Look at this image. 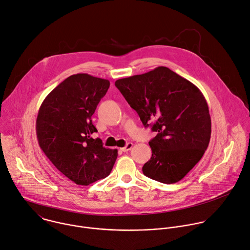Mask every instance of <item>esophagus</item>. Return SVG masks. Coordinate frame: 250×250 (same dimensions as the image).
<instances>
[{
	"label": "esophagus",
	"mask_w": 250,
	"mask_h": 250,
	"mask_svg": "<svg viewBox=\"0 0 250 250\" xmlns=\"http://www.w3.org/2000/svg\"><path fill=\"white\" fill-rule=\"evenodd\" d=\"M132 146H133V145H132V142H128V144H126V146H125V147L121 148V150H122V151H124V152H126V151L130 150V149L132 148Z\"/></svg>",
	"instance_id": "1"
}]
</instances>
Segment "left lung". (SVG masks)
Here are the masks:
<instances>
[{
    "instance_id": "left-lung-1",
    "label": "left lung",
    "mask_w": 250,
    "mask_h": 250,
    "mask_svg": "<svg viewBox=\"0 0 250 250\" xmlns=\"http://www.w3.org/2000/svg\"><path fill=\"white\" fill-rule=\"evenodd\" d=\"M115 85L146 127L154 123L152 155L142 172L164 184L182 180L201 160L210 138V116L202 92L164 66Z\"/></svg>"
}]
</instances>
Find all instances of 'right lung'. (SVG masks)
I'll return each instance as SVG.
<instances>
[{
	"label": "right lung",
	"mask_w": 250,
	"mask_h": 250,
	"mask_svg": "<svg viewBox=\"0 0 250 250\" xmlns=\"http://www.w3.org/2000/svg\"><path fill=\"white\" fill-rule=\"evenodd\" d=\"M110 81L86 73L71 75L42 102L38 119L39 145L52 164L77 185L88 186L108 176L117 149L103 146L92 116Z\"/></svg>",
	"instance_id": "add662e5"
}]
</instances>
